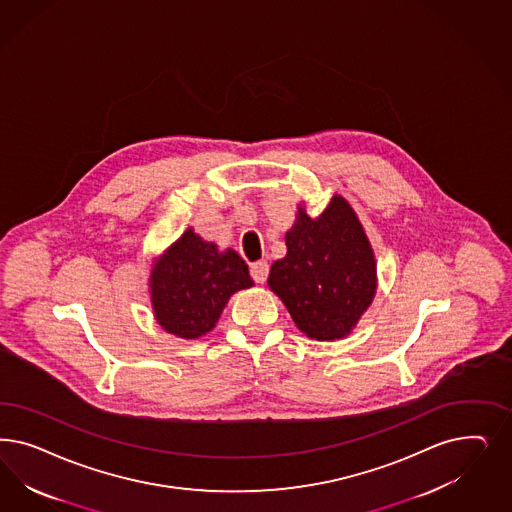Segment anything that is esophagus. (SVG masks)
<instances>
[{
	"mask_svg": "<svg viewBox=\"0 0 512 512\" xmlns=\"http://www.w3.org/2000/svg\"><path fill=\"white\" fill-rule=\"evenodd\" d=\"M267 275H269V265L265 262H256V264L250 265V277L254 279V282L264 284Z\"/></svg>",
	"mask_w": 512,
	"mask_h": 512,
	"instance_id": "1",
	"label": "esophagus"
}]
</instances>
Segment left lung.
I'll list each match as a JSON object with an SVG mask.
<instances>
[{"label": "left lung", "instance_id": "8db88e82", "mask_svg": "<svg viewBox=\"0 0 512 512\" xmlns=\"http://www.w3.org/2000/svg\"><path fill=\"white\" fill-rule=\"evenodd\" d=\"M286 248L271 265L269 288L307 337H347L377 292L375 254L347 199L335 194L318 218L299 205Z\"/></svg>", "mask_w": 512, "mask_h": 512}]
</instances>
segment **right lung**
<instances>
[{"instance_id":"right-lung-1","label":"right lung","mask_w":512,"mask_h":512,"mask_svg":"<svg viewBox=\"0 0 512 512\" xmlns=\"http://www.w3.org/2000/svg\"><path fill=\"white\" fill-rule=\"evenodd\" d=\"M149 282L158 324L181 339L213 330L231 294L254 284L235 250L220 252L192 228L154 262Z\"/></svg>"}]
</instances>
